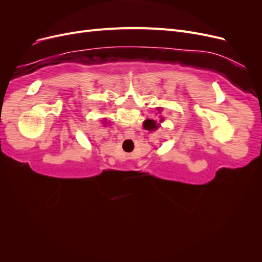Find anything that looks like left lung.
Wrapping results in <instances>:
<instances>
[{
  "mask_svg": "<svg viewBox=\"0 0 262 262\" xmlns=\"http://www.w3.org/2000/svg\"><path fill=\"white\" fill-rule=\"evenodd\" d=\"M162 110V109H161ZM161 113V112H160ZM164 120L163 118H161V120H160V122H162ZM161 124L160 123H157V121H155V120H150V119H147V120H145L144 122H143V128L145 129V130H148V131H153V130H156L158 126H160Z\"/></svg>",
  "mask_w": 262,
  "mask_h": 262,
  "instance_id": "8db88e82",
  "label": "left lung"
}]
</instances>
